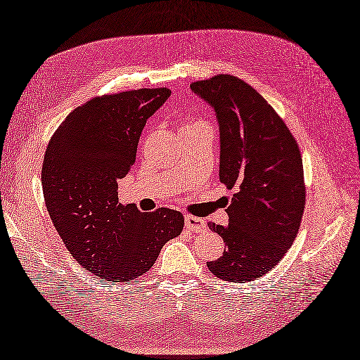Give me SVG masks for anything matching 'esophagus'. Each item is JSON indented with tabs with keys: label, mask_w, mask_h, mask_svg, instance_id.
I'll return each mask as SVG.
<instances>
[{
	"label": "esophagus",
	"mask_w": 360,
	"mask_h": 360,
	"mask_svg": "<svg viewBox=\"0 0 360 360\" xmlns=\"http://www.w3.org/2000/svg\"><path fill=\"white\" fill-rule=\"evenodd\" d=\"M185 226H186V230L193 231V233H200V231L207 229V225H205L202 219L194 217V216H186L185 217Z\"/></svg>",
	"instance_id": "obj_1"
}]
</instances>
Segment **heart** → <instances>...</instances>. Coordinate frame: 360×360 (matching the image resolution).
<instances>
[{
	"mask_svg": "<svg viewBox=\"0 0 360 360\" xmlns=\"http://www.w3.org/2000/svg\"><path fill=\"white\" fill-rule=\"evenodd\" d=\"M199 126H207V124L202 122V121H191V122L185 124V126L181 127V131H186V130H191V129H194V127H199Z\"/></svg>",
	"mask_w": 360,
	"mask_h": 360,
	"instance_id": "1",
	"label": "heart"
}]
</instances>
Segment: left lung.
<instances>
[{
  "instance_id": "obj_1",
  "label": "left lung",
  "mask_w": 360,
  "mask_h": 360,
  "mask_svg": "<svg viewBox=\"0 0 360 360\" xmlns=\"http://www.w3.org/2000/svg\"><path fill=\"white\" fill-rule=\"evenodd\" d=\"M214 108L221 131L219 179L236 189L229 225L210 222L226 248L210 272L225 281L259 278L281 261L302 224L306 188L303 160L290 130L261 94L230 75L191 84Z\"/></svg>"
}]
</instances>
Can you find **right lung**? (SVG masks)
<instances>
[{
  "mask_svg": "<svg viewBox=\"0 0 360 360\" xmlns=\"http://www.w3.org/2000/svg\"><path fill=\"white\" fill-rule=\"evenodd\" d=\"M169 96V88H139L93 98L72 110L46 148L41 185L51 221L72 258L105 281L149 272L185 225L179 211L141 212L118 200L146 121Z\"/></svg>",
  "mask_w": 360,
  "mask_h": 360,
  "instance_id": "right-lung-1",
  "label": "right lung"
}]
</instances>
